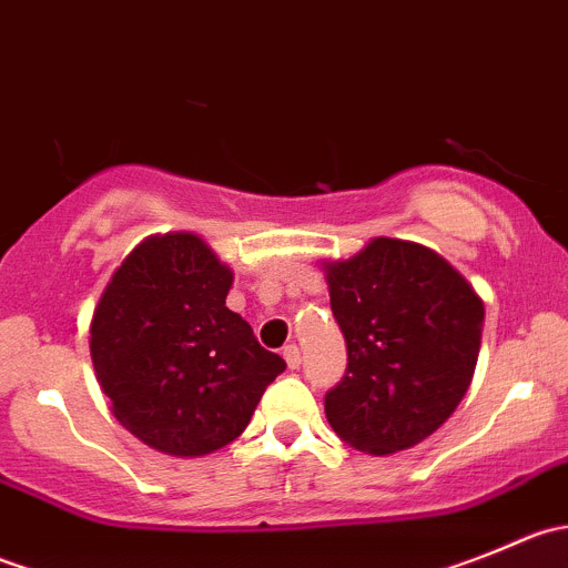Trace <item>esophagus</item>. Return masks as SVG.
Listing matches in <instances>:
<instances>
[{
	"mask_svg": "<svg viewBox=\"0 0 568 568\" xmlns=\"http://www.w3.org/2000/svg\"><path fill=\"white\" fill-rule=\"evenodd\" d=\"M283 357H285V363H288L291 371H296L302 365V352L296 343H288V346L283 348Z\"/></svg>",
	"mask_w": 568,
	"mask_h": 568,
	"instance_id": "obj_1",
	"label": "esophagus"
}]
</instances>
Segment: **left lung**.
Returning a JSON list of instances; mask_svg holds the SVG:
<instances>
[{"label": "left lung", "mask_w": 568, "mask_h": 568, "mask_svg": "<svg viewBox=\"0 0 568 568\" xmlns=\"http://www.w3.org/2000/svg\"><path fill=\"white\" fill-rule=\"evenodd\" d=\"M346 376L324 395L343 443L385 456L437 432L473 382L484 302L437 252L374 239L326 266Z\"/></svg>", "instance_id": "1"}]
</instances>
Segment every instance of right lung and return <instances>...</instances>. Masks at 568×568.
<instances>
[{
    "instance_id": "right-lung-1",
    "label": "right lung",
    "mask_w": 568,
    "mask_h": 568,
    "mask_svg": "<svg viewBox=\"0 0 568 568\" xmlns=\"http://www.w3.org/2000/svg\"><path fill=\"white\" fill-rule=\"evenodd\" d=\"M233 272L192 233L148 239L112 274L90 324V357L112 412L170 456H203L247 428L285 371L239 313Z\"/></svg>"
}]
</instances>
